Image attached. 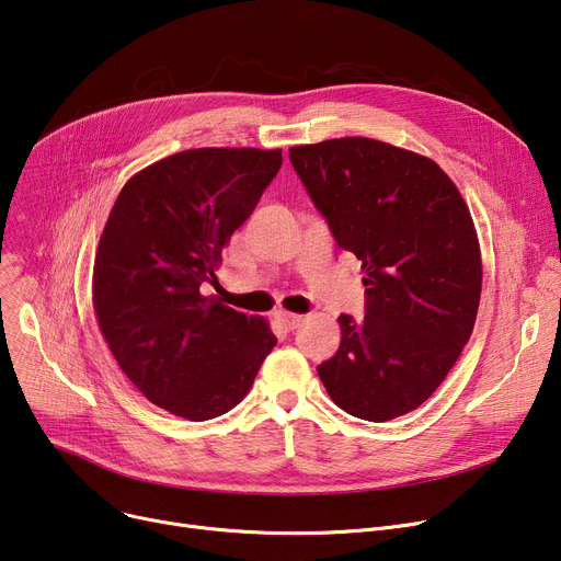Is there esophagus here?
I'll return each instance as SVG.
<instances>
[{"label":"esophagus","mask_w":561,"mask_h":561,"mask_svg":"<svg viewBox=\"0 0 561 561\" xmlns=\"http://www.w3.org/2000/svg\"><path fill=\"white\" fill-rule=\"evenodd\" d=\"M275 318L282 322V325H284L286 330H296V328H300V325H302V320H305V316H300V313H293V311H277V313H275Z\"/></svg>","instance_id":"34e87169"}]
</instances>
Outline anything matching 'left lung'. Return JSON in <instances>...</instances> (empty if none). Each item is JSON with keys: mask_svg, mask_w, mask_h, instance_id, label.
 Here are the masks:
<instances>
[{"mask_svg": "<svg viewBox=\"0 0 561 561\" xmlns=\"http://www.w3.org/2000/svg\"><path fill=\"white\" fill-rule=\"evenodd\" d=\"M336 243L362 261L366 316L341 313L318 366L347 414L385 423L421 407L473 334L482 254L468 206L432 159L345 136L288 150Z\"/></svg>", "mask_w": 561, "mask_h": 561, "instance_id": "8db88e82", "label": "left lung"}]
</instances>
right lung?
<instances>
[{
  "instance_id": "add662e5",
  "label": "right lung",
  "mask_w": 561,
  "mask_h": 561,
  "mask_svg": "<svg viewBox=\"0 0 561 561\" xmlns=\"http://www.w3.org/2000/svg\"><path fill=\"white\" fill-rule=\"evenodd\" d=\"M282 150L199 147L136 172L117 195L93 265L98 325L117 366L152 404L209 421L239 404L277 339L202 284L254 211Z\"/></svg>"
}]
</instances>
